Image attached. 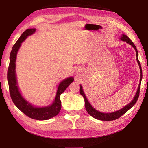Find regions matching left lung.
<instances>
[{
    "mask_svg": "<svg viewBox=\"0 0 148 148\" xmlns=\"http://www.w3.org/2000/svg\"><path fill=\"white\" fill-rule=\"evenodd\" d=\"M120 39H121L122 41L126 42L127 44H129L135 49V51H136V61H137L138 64V65H139V68H140V83L138 85V87L136 94H135L133 99L132 100V101L131 102H129L128 104H127L126 106L123 107L122 108L117 110V111H115L114 112H111V113H104V112H101L98 111V110L95 109V108H93V106H92V105L90 104V102L88 101V100H87L86 95H85L84 92L83 87H82V85H80L79 92H80V94L83 96L84 99L85 107H86V109L87 110V113H88L90 116H91L92 117H94V118L99 119V120H101V121H112V120H115V119H117V118H119V117H120L121 116H123V115L125 114L127 111H128V110H129L132 106H134L135 103L136 102L137 100H138V97H139L140 84H141V81L142 79V71L141 65H140V63L139 60H138V50L136 49V47L135 46V45L134 44L133 42L131 40V39H130L129 37L127 36V35L122 34Z\"/></svg>",
    "mask_w": 148,
    "mask_h": 148,
    "instance_id": "left-lung-1",
    "label": "left lung"
}]
</instances>
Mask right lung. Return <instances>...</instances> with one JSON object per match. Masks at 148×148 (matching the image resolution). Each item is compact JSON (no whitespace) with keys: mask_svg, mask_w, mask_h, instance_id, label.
<instances>
[{"mask_svg":"<svg viewBox=\"0 0 148 148\" xmlns=\"http://www.w3.org/2000/svg\"><path fill=\"white\" fill-rule=\"evenodd\" d=\"M36 29H28L23 32L18 40L14 45L10 56V64L8 69V78L10 93L12 101L17 108L21 110L29 117L36 120H47L56 116L61 109V102L60 95L74 81L73 77H69L64 79L57 86L56 97L53 101L49 105L46 106H36L29 102L21 95L17 84L16 76V58L17 54L22 42H23L29 36L33 34L36 32Z\"/></svg>","mask_w":148,"mask_h":148,"instance_id":"obj_1","label":"right lung"}]
</instances>
